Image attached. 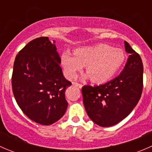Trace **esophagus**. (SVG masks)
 Here are the masks:
<instances>
[{"instance_id":"34e87169","label":"esophagus","mask_w":152,"mask_h":152,"mask_svg":"<svg viewBox=\"0 0 152 152\" xmlns=\"http://www.w3.org/2000/svg\"><path fill=\"white\" fill-rule=\"evenodd\" d=\"M73 85L75 86V87H79V88L80 89L82 87V85H81V84H79V83H76V82H73Z\"/></svg>"}]
</instances>
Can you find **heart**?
<instances>
[{
    "instance_id": "obj_1",
    "label": "heart",
    "mask_w": 152,
    "mask_h": 152,
    "mask_svg": "<svg viewBox=\"0 0 152 152\" xmlns=\"http://www.w3.org/2000/svg\"><path fill=\"white\" fill-rule=\"evenodd\" d=\"M125 60L123 50L107 44L79 48L74 53L66 51L61 56V62L67 77L75 78L86 66L87 74L84 79H90L96 84L110 81L123 66Z\"/></svg>"
}]
</instances>
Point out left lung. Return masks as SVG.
<instances>
[{"mask_svg": "<svg viewBox=\"0 0 152 152\" xmlns=\"http://www.w3.org/2000/svg\"><path fill=\"white\" fill-rule=\"evenodd\" d=\"M129 53L124 70L113 80L99 86L82 87L83 103L89 118L97 125L109 127L124 120L135 107L142 90V66L140 55L124 42Z\"/></svg>", "mask_w": 152, "mask_h": 152, "instance_id": "obj_1", "label": "left lung"}]
</instances>
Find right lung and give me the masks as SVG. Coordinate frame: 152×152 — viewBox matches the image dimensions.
<instances>
[{"mask_svg": "<svg viewBox=\"0 0 152 152\" xmlns=\"http://www.w3.org/2000/svg\"><path fill=\"white\" fill-rule=\"evenodd\" d=\"M55 41L42 37L29 42L16 56L12 86L24 114L36 123L50 125L65 115V90L71 82L63 76Z\"/></svg>", "mask_w": 152, "mask_h": 152, "instance_id": "1", "label": "right lung"}]
</instances>
